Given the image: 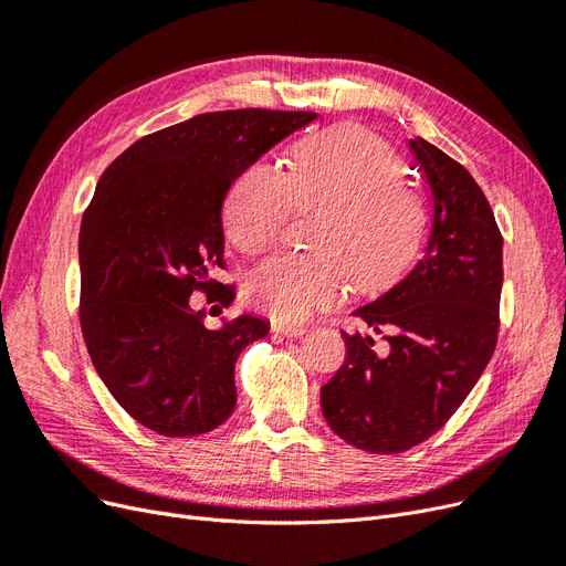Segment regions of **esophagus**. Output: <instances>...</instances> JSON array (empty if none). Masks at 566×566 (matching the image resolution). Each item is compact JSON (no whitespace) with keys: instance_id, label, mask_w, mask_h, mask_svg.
Segmentation results:
<instances>
[{"instance_id":"obj_1","label":"esophagus","mask_w":566,"mask_h":566,"mask_svg":"<svg viewBox=\"0 0 566 566\" xmlns=\"http://www.w3.org/2000/svg\"><path fill=\"white\" fill-rule=\"evenodd\" d=\"M271 331L279 333V335H285V337H297V335H304V325L302 323H287V321H273L271 323Z\"/></svg>"}]
</instances>
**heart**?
<instances>
[{
    "label": "heart",
    "instance_id": "obj_1",
    "mask_svg": "<svg viewBox=\"0 0 566 566\" xmlns=\"http://www.w3.org/2000/svg\"><path fill=\"white\" fill-rule=\"evenodd\" d=\"M401 175L397 153L354 125L300 142L285 172L250 165L224 205L227 235L241 252L276 245L295 210L325 208L314 235L321 252L271 256L250 276V300L276 318L302 321L335 306L352 281L378 290L397 279L424 233L422 198Z\"/></svg>",
    "mask_w": 566,
    "mask_h": 566
}]
</instances>
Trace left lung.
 <instances>
[{
	"instance_id": "left-lung-1",
	"label": "left lung",
	"mask_w": 566,
	"mask_h": 566,
	"mask_svg": "<svg viewBox=\"0 0 566 566\" xmlns=\"http://www.w3.org/2000/svg\"><path fill=\"white\" fill-rule=\"evenodd\" d=\"M432 193L422 260L354 316L385 335H347V356L321 408L331 430L368 453H401L430 439L468 399L499 339L503 235L482 188L460 163L410 139Z\"/></svg>"
}]
</instances>
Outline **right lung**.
<instances>
[{
  "mask_svg": "<svg viewBox=\"0 0 566 566\" xmlns=\"http://www.w3.org/2000/svg\"><path fill=\"white\" fill-rule=\"evenodd\" d=\"M310 111L202 113L134 142L98 179L80 229V325L115 401L163 437H198L235 408V358L256 316L210 331L191 295L229 304L221 205L231 184Z\"/></svg>",
  "mask_w": 566,
  "mask_h": 566,
  "instance_id": "add662e5",
  "label": "right lung"
}]
</instances>
